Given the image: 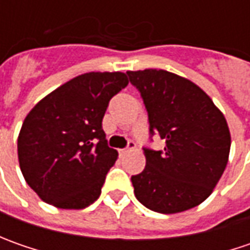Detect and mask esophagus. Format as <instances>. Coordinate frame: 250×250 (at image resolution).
Segmentation results:
<instances>
[{
	"instance_id": "34e87169",
	"label": "esophagus",
	"mask_w": 250,
	"mask_h": 250,
	"mask_svg": "<svg viewBox=\"0 0 250 250\" xmlns=\"http://www.w3.org/2000/svg\"><path fill=\"white\" fill-rule=\"evenodd\" d=\"M135 147H136V145H135L133 142H129V143H128V147H126V149L120 150L121 156H122V154H125V153H128V151H130V150H133Z\"/></svg>"
}]
</instances>
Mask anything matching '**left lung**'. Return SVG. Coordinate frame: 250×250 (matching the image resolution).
<instances>
[{
    "label": "left lung",
    "instance_id": "8db88e82",
    "mask_svg": "<svg viewBox=\"0 0 250 250\" xmlns=\"http://www.w3.org/2000/svg\"><path fill=\"white\" fill-rule=\"evenodd\" d=\"M147 110L150 135L164 150L145 147L146 167L130 178L143 206L174 214L211 195L228 163L231 135L223 112L197 84L164 69L128 71Z\"/></svg>",
    "mask_w": 250,
    "mask_h": 250
}]
</instances>
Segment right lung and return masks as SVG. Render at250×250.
<instances>
[{
	"label": "right lung",
	"mask_w": 250,
	"mask_h": 250,
	"mask_svg": "<svg viewBox=\"0 0 250 250\" xmlns=\"http://www.w3.org/2000/svg\"><path fill=\"white\" fill-rule=\"evenodd\" d=\"M126 86L122 72L83 73L27 114L18 138V159L27 185L45 203L79 210L99 199L118 159L101 122L111 99Z\"/></svg>",
	"instance_id": "obj_1"
}]
</instances>
